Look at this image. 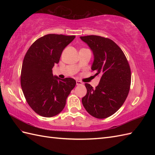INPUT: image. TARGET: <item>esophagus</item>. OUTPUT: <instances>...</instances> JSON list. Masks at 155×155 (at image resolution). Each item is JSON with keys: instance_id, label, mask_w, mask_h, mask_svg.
Wrapping results in <instances>:
<instances>
[{"instance_id": "esophagus-1", "label": "esophagus", "mask_w": 155, "mask_h": 155, "mask_svg": "<svg viewBox=\"0 0 155 155\" xmlns=\"http://www.w3.org/2000/svg\"><path fill=\"white\" fill-rule=\"evenodd\" d=\"M76 83H77V86H81V85H83V84L81 81H76Z\"/></svg>"}]
</instances>
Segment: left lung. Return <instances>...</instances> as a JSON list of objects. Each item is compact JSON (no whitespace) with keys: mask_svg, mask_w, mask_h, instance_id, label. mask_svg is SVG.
I'll return each mask as SVG.
<instances>
[{"mask_svg":"<svg viewBox=\"0 0 155 155\" xmlns=\"http://www.w3.org/2000/svg\"><path fill=\"white\" fill-rule=\"evenodd\" d=\"M80 38L93 51L92 71L101 76L95 88L84 84L87 92L82 103L93 117L107 118L119 109L128 96L131 81L129 64L123 51L110 39L96 35Z\"/></svg>","mask_w":155,"mask_h":155,"instance_id":"8db88e82","label":"left lung"}]
</instances>
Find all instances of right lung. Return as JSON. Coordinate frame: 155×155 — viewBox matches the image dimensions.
I'll list each match as a JSON object with an SVG mask.
<instances>
[{
    "label": "right lung",
    "instance_id": "obj_1",
    "mask_svg": "<svg viewBox=\"0 0 155 155\" xmlns=\"http://www.w3.org/2000/svg\"><path fill=\"white\" fill-rule=\"evenodd\" d=\"M75 36L48 34L38 38L28 48L23 60L21 84L29 106L44 117L59 114L76 85L72 78L61 79L53 76L62 51Z\"/></svg>",
    "mask_w": 155,
    "mask_h": 155
}]
</instances>
